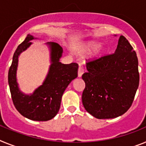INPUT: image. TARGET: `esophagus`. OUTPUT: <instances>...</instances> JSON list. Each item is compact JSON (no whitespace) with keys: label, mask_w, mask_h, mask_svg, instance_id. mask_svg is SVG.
Returning a JSON list of instances; mask_svg holds the SVG:
<instances>
[{"label":"esophagus","mask_w":146,"mask_h":146,"mask_svg":"<svg viewBox=\"0 0 146 146\" xmlns=\"http://www.w3.org/2000/svg\"><path fill=\"white\" fill-rule=\"evenodd\" d=\"M84 68L82 67V65H79L78 67V77H81L82 76V74L84 73Z\"/></svg>","instance_id":"obj_1"}]
</instances>
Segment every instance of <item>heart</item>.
Listing matches in <instances>:
<instances>
[{
  "label": "heart",
  "instance_id": "obj_1",
  "mask_svg": "<svg viewBox=\"0 0 146 146\" xmlns=\"http://www.w3.org/2000/svg\"><path fill=\"white\" fill-rule=\"evenodd\" d=\"M95 49H96L95 50V56L96 57L100 56L101 54H103L104 50L102 47L98 46V43L96 42H88L81 48L80 50H79V53L80 54H89Z\"/></svg>",
  "mask_w": 146,
  "mask_h": 146
}]
</instances>
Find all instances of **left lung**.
<instances>
[{
	"label": "left lung",
	"instance_id": "left-lung-1",
	"mask_svg": "<svg viewBox=\"0 0 146 146\" xmlns=\"http://www.w3.org/2000/svg\"><path fill=\"white\" fill-rule=\"evenodd\" d=\"M82 75L85 88L82 104L98 119L115 118L130 108L139 86L136 52L120 36L115 53L87 62Z\"/></svg>",
	"mask_w": 146,
	"mask_h": 146
}]
</instances>
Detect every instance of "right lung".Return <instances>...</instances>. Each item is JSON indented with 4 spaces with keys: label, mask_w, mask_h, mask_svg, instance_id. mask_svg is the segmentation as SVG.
Listing matches in <instances>:
<instances>
[{
    "label": "right lung",
    "mask_w": 146,
    "mask_h": 146,
    "mask_svg": "<svg viewBox=\"0 0 146 146\" xmlns=\"http://www.w3.org/2000/svg\"><path fill=\"white\" fill-rule=\"evenodd\" d=\"M34 39L32 35H28L15 50L9 70V85L14 105L23 116L32 120L47 121L58 113L65 89L78 76V65L74 62L62 64L59 59L62 55V48L56 42H47L50 50L51 62L48 75L42 84L32 94H24L19 90L16 77L18 57L32 44L30 41Z\"/></svg>",
    "instance_id": "obj_1"
}]
</instances>
